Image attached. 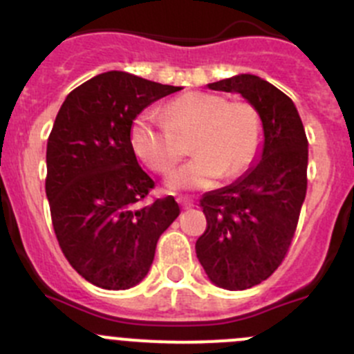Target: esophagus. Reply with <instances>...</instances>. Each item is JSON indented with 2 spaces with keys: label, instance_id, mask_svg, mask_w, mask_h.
<instances>
[{
  "label": "esophagus",
  "instance_id": "1",
  "mask_svg": "<svg viewBox=\"0 0 354 354\" xmlns=\"http://www.w3.org/2000/svg\"><path fill=\"white\" fill-rule=\"evenodd\" d=\"M178 204H180L183 209L194 207V201H192V198H188V197H178Z\"/></svg>",
  "mask_w": 354,
  "mask_h": 354
}]
</instances>
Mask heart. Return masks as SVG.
Returning a JSON list of instances; mask_svg holds the SVG:
<instances>
[{
  "instance_id": "obj_1",
  "label": "heart",
  "mask_w": 354,
  "mask_h": 354,
  "mask_svg": "<svg viewBox=\"0 0 354 354\" xmlns=\"http://www.w3.org/2000/svg\"><path fill=\"white\" fill-rule=\"evenodd\" d=\"M190 136L195 153L167 181L169 190L207 188L219 176L236 178L256 164L264 143L259 111L247 100L225 95L190 91L156 112L136 115L131 124V147L147 167L167 174L185 156L181 140Z\"/></svg>"
}]
</instances>
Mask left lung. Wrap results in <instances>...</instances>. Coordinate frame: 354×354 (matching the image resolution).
<instances>
[{
    "mask_svg": "<svg viewBox=\"0 0 354 354\" xmlns=\"http://www.w3.org/2000/svg\"><path fill=\"white\" fill-rule=\"evenodd\" d=\"M236 91L259 111L264 124L261 160L236 183L201 198L205 232L195 252L218 287L243 290L273 275L289 252L308 187V138L286 93L252 74L211 82Z\"/></svg>",
    "mask_w": 354,
    "mask_h": 354,
    "instance_id": "1",
    "label": "left lung"
}]
</instances>
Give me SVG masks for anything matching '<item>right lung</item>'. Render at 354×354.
<instances>
[{"label":"right lung","instance_id":"right-lung-1","mask_svg":"<svg viewBox=\"0 0 354 354\" xmlns=\"http://www.w3.org/2000/svg\"><path fill=\"white\" fill-rule=\"evenodd\" d=\"M180 90L111 71L72 90L58 111L46 147L51 223L72 268L93 286L142 282L157 240L180 214L171 195L143 205L156 183L129 138L147 105Z\"/></svg>","mask_w":354,"mask_h":354}]
</instances>
